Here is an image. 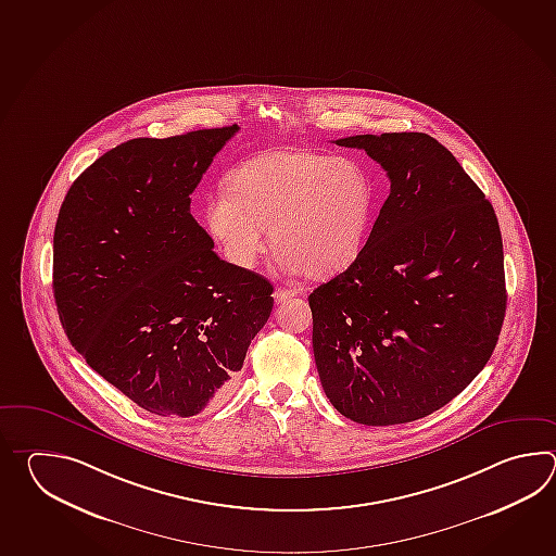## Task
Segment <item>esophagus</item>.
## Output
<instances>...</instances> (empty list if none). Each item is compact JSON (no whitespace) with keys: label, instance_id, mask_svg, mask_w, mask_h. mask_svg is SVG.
<instances>
[{"label":"esophagus","instance_id":"esophagus-1","mask_svg":"<svg viewBox=\"0 0 556 556\" xmlns=\"http://www.w3.org/2000/svg\"><path fill=\"white\" fill-rule=\"evenodd\" d=\"M295 294H300V290H286V288H276V290H274V300H276V304H282V302H286V300L294 298Z\"/></svg>","mask_w":556,"mask_h":556}]
</instances>
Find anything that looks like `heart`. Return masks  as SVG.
I'll return each instance as SVG.
<instances>
[{"label":"heart","mask_w":556,"mask_h":556,"mask_svg":"<svg viewBox=\"0 0 556 556\" xmlns=\"http://www.w3.org/2000/svg\"><path fill=\"white\" fill-rule=\"evenodd\" d=\"M374 204V182L352 159L280 149L238 166L228 189L204 204V226L226 261L242 270L256 264L270 228L278 268L330 276L362 254Z\"/></svg>","instance_id":"heart-1"}]
</instances>
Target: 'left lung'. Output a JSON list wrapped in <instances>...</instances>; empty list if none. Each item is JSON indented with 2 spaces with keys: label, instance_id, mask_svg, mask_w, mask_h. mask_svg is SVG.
<instances>
[{
  "label": "left lung",
  "instance_id": "8db88e82",
  "mask_svg": "<svg viewBox=\"0 0 556 556\" xmlns=\"http://www.w3.org/2000/svg\"><path fill=\"white\" fill-rule=\"evenodd\" d=\"M336 144L366 151L391 189L362 254L307 298L319 381L355 424H409L457 397L495 350L507 307L498 220L426 132Z\"/></svg>",
  "mask_w": 556,
  "mask_h": 556
}]
</instances>
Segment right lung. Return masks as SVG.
<instances>
[{"label":"right lung","instance_id":"right-lung-1","mask_svg":"<svg viewBox=\"0 0 556 556\" xmlns=\"http://www.w3.org/2000/svg\"><path fill=\"white\" fill-rule=\"evenodd\" d=\"M238 125L130 139L81 173L53 235V295L85 362L130 402L192 417L225 397L273 283L220 261L190 194Z\"/></svg>","mask_w":556,"mask_h":556}]
</instances>
